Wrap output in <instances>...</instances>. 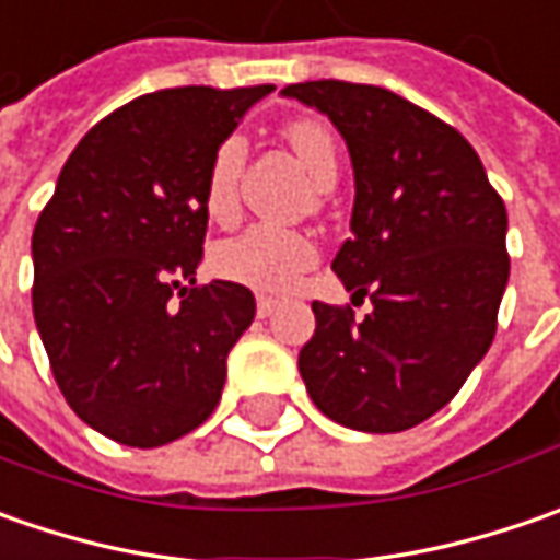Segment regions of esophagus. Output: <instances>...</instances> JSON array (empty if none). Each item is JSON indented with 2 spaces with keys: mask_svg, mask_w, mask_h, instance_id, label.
<instances>
[{
  "mask_svg": "<svg viewBox=\"0 0 560 560\" xmlns=\"http://www.w3.org/2000/svg\"><path fill=\"white\" fill-rule=\"evenodd\" d=\"M277 305H280V302H277L273 295H258V302H255V314H258V317H268V314H273Z\"/></svg>",
  "mask_w": 560,
  "mask_h": 560,
  "instance_id": "1",
  "label": "esophagus"
}]
</instances>
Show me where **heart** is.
<instances>
[{
  "label": "heart",
  "instance_id": "heart-1",
  "mask_svg": "<svg viewBox=\"0 0 560 560\" xmlns=\"http://www.w3.org/2000/svg\"><path fill=\"white\" fill-rule=\"evenodd\" d=\"M283 137L295 149L299 162L312 174L317 186H334L339 174V149H336L334 130L317 118H295L283 127ZM246 159V140L240 133H230L218 142L208 162L205 177V211L218 221L233 218L240 205V171ZM317 261V246L312 236L283 226L255 224L243 230L240 236L224 240L211 252L214 270L261 292H283L295 283L302 270Z\"/></svg>",
  "mask_w": 560,
  "mask_h": 560
}]
</instances>
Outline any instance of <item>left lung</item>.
<instances>
[{
	"mask_svg": "<svg viewBox=\"0 0 560 560\" xmlns=\"http://www.w3.org/2000/svg\"><path fill=\"white\" fill-rule=\"evenodd\" d=\"M283 96L334 120L355 167L352 236L336 277L374 312L312 302L299 352L312 401L361 433L433 418L489 352L508 283L502 196L462 133L383 86L290 83Z\"/></svg>",
	"mask_w": 560,
	"mask_h": 560,
	"instance_id": "obj_1",
	"label": "left lung"
}]
</instances>
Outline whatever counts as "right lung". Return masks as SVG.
<instances>
[{"instance_id": "1", "label": "right lung", "mask_w": 560, "mask_h": 560, "mask_svg": "<svg viewBox=\"0 0 560 560\" xmlns=\"http://www.w3.org/2000/svg\"><path fill=\"white\" fill-rule=\"evenodd\" d=\"M270 90L177 86L120 105L77 142L33 226V317L55 383L120 445L180 440L221 401L255 295L196 283L205 177Z\"/></svg>"}]
</instances>
